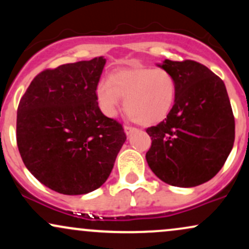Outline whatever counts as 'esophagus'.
Listing matches in <instances>:
<instances>
[{"label":"esophagus","mask_w":249,"mask_h":249,"mask_svg":"<svg viewBox=\"0 0 249 249\" xmlns=\"http://www.w3.org/2000/svg\"><path fill=\"white\" fill-rule=\"evenodd\" d=\"M124 131H125V133L127 134V136H130V134H132L133 132H136L137 128L133 127V126H128V125H126V126H124Z\"/></svg>","instance_id":"obj_1"}]
</instances>
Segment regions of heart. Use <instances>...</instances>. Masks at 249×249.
<instances>
[{"label":"heart","instance_id":"heart-1","mask_svg":"<svg viewBox=\"0 0 249 249\" xmlns=\"http://www.w3.org/2000/svg\"><path fill=\"white\" fill-rule=\"evenodd\" d=\"M97 99L105 115L115 116L125 98L124 108L133 122L153 125L170 115L177 97V82L172 73L153 68H125L108 77L97 88Z\"/></svg>","mask_w":249,"mask_h":249}]
</instances>
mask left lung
I'll list each match as a JSON object with an SVG mask.
<instances>
[{"label": "left lung", "mask_w": 249, "mask_h": 249, "mask_svg": "<svg viewBox=\"0 0 249 249\" xmlns=\"http://www.w3.org/2000/svg\"><path fill=\"white\" fill-rule=\"evenodd\" d=\"M177 82L174 105L165 121L146 128V160L168 185L194 187L224 166L235 137V122L222 79L205 65L165 59L159 65Z\"/></svg>", "instance_id": "obj_1"}]
</instances>
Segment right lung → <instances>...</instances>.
I'll list each match as a JSON object with an SVG mask.
<instances>
[{
    "label": "right lung",
    "instance_id": "1",
    "mask_svg": "<svg viewBox=\"0 0 249 249\" xmlns=\"http://www.w3.org/2000/svg\"><path fill=\"white\" fill-rule=\"evenodd\" d=\"M107 59L96 57L39 72L17 108L16 141L25 167L56 192L101 187L126 141L121 123L103 115L97 85Z\"/></svg>",
    "mask_w": 249,
    "mask_h": 249
}]
</instances>
